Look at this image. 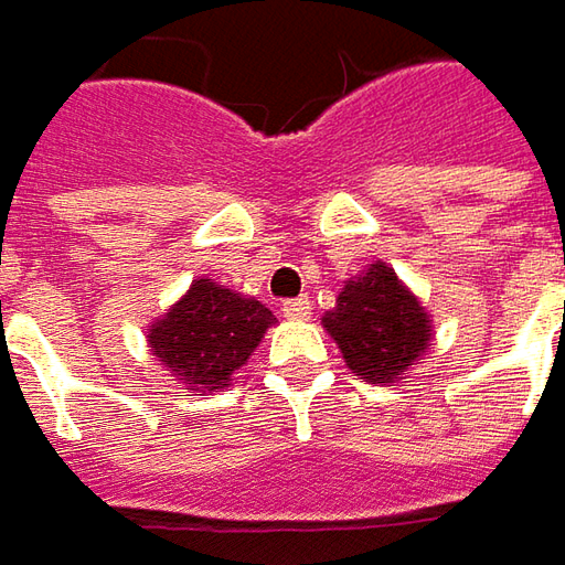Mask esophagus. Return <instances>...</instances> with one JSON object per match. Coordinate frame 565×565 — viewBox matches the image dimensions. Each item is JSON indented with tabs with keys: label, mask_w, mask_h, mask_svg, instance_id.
<instances>
[{
	"label": "esophagus",
	"mask_w": 565,
	"mask_h": 565,
	"mask_svg": "<svg viewBox=\"0 0 565 565\" xmlns=\"http://www.w3.org/2000/svg\"><path fill=\"white\" fill-rule=\"evenodd\" d=\"M282 317H286V320H305V317H311V301H308V298H292V301H286V305H282Z\"/></svg>",
	"instance_id": "obj_1"
}]
</instances>
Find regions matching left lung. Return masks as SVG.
Segmentation results:
<instances>
[{"instance_id":"obj_1","label":"left lung","mask_w":565,"mask_h":565,"mask_svg":"<svg viewBox=\"0 0 565 565\" xmlns=\"http://www.w3.org/2000/svg\"><path fill=\"white\" fill-rule=\"evenodd\" d=\"M320 323L339 345L349 371L380 386L405 380L434 339L422 298L383 260L345 279L337 308L320 317Z\"/></svg>"}]
</instances>
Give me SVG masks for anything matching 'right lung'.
<instances>
[{
  "instance_id": "right-lung-1",
  "label": "right lung",
  "mask_w": 565,
  "mask_h": 565,
  "mask_svg": "<svg viewBox=\"0 0 565 565\" xmlns=\"http://www.w3.org/2000/svg\"><path fill=\"white\" fill-rule=\"evenodd\" d=\"M276 323L267 305L198 276L147 330V349L194 396L223 393Z\"/></svg>"
}]
</instances>
